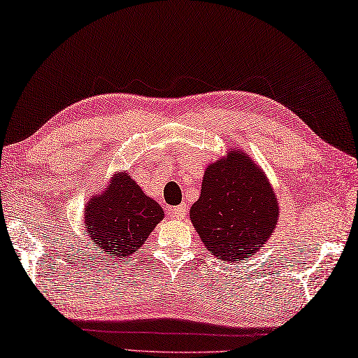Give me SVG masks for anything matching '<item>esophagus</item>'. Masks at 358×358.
<instances>
[{
  "label": "esophagus",
  "instance_id": "34e87169",
  "mask_svg": "<svg viewBox=\"0 0 358 358\" xmlns=\"http://www.w3.org/2000/svg\"><path fill=\"white\" fill-rule=\"evenodd\" d=\"M169 214H171L172 219H178V220L185 219L186 214H187V206L186 205L173 206V208H171V213H169Z\"/></svg>",
  "mask_w": 358,
  "mask_h": 358
}]
</instances>
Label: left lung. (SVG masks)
I'll list each match as a JSON object with an SVG mask.
<instances>
[{"mask_svg": "<svg viewBox=\"0 0 358 358\" xmlns=\"http://www.w3.org/2000/svg\"><path fill=\"white\" fill-rule=\"evenodd\" d=\"M278 213L275 191L263 169L245 150L229 148L224 158L206 166L189 217L211 255L238 263L269 241Z\"/></svg>", "mask_w": 358, "mask_h": 358, "instance_id": "8db88e82", "label": "left lung"}]
</instances>
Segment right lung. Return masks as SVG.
I'll return each mask as SVG.
<instances>
[{
	"mask_svg": "<svg viewBox=\"0 0 358 358\" xmlns=\"http://www.w3.org/2000/svg\"><path fill=\"white\" fill-rule=\"evenodd\" d=\"M162 219L164 210L127 171L114 173L84 208V229L95 249L119 258L138 252Z\"/></svg>",
	"mask_w": 358,
	"mask_h": 358,
	"instance_id": "right-lung-1",
	"label": "right lung"
}]
</instances>
